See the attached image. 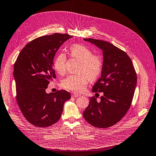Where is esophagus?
<instances>
[{"label":"esophagus","mask_w":156,"mask_h":156,"mask_svg":"<svg viewBox=\"0 0 156 156\" xmlns=\"http://www.w3.org/2000/svg\"><path fill=\"white\" fill-rule=\"evenodd\" d=\"M81 96V94H79V93H77V92H73V93H72V96L73 97V98L79 97V96Z\"/></svg>","instance_id":"obj_1"}]
</instances>
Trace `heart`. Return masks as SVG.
Segmentation results:
<instances>
[{
  "label": "heart",
  "mask_w": 156,
  "mask_h": 156,
  "mask_svg": "<svg viewBox=\"0 0 156 156\" xmlns=\"http://www.w3.org/2000/svg\"><path fill=\"white\" fill-rule=\"evenodd\" d=\"M69 53L73 58L80 60L78 74L70 75L62 81L64 88L75 92H81L85 89L91 80L96 79L101 73L103 60L100 56L92 55V51L81 44H73L70 47ZM66 56L60 53L54 61V68L59 74L66 72Z\"/></svg>",
  "instance_id": "obj_1"
}]
</instances>
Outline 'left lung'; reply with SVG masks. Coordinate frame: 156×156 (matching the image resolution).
<instances>
[{
	"label": "left lung",
	"instance_id": "obj_1",
	"mask_svg": "<svg viewBox=\"0 0 156 156\" xmlns=\"http://www.w3.org/2000/svg\"><path fill=\"white\" fill-rule=\"evenodd\" d=\"M103 51L101 77L92 87L93 92H103L100 101L90 98L83 112L88 123L99 128L112 126L123 118L129 108L136 84V74L126 52L107 41L84 39Z\"/></svg>",
	"mask_w": 156,
	"mask_h": 156
}]
</instances>
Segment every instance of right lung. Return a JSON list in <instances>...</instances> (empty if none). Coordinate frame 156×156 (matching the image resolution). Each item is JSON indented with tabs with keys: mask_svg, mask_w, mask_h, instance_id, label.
Here are the masks:
<instances>
[{
	"mask_svg": "<svg viewBox=\"0 0 156 156\" xmlns=\"http://www.w3.org/2000/svg\"><path fill=\"white\" fill-rule=\"evenodd\" d=\"M72 37L55 33L37 37L23 48L14 64L17 102L23 116L35 126L45 127L55 124L62 115L64 103L71 98L64 90L49 94L45 90L56 77V52Z\"/></svg>",
	"mask_w": 156,
	"mask_h": 156,
	"instance_id": "obj_1",
	"label": "right lung"
}]
</instances>
